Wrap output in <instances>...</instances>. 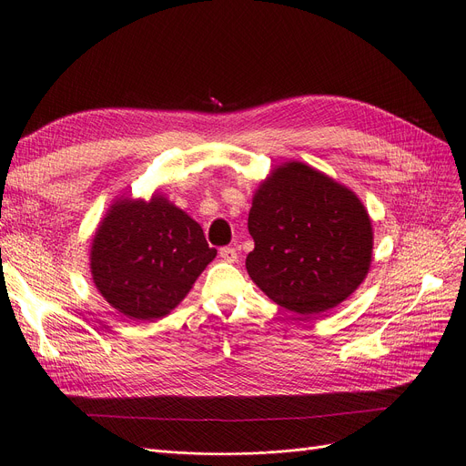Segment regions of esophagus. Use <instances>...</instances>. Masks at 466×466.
<instances>
[{
  "mask_svg": "<svg viewBox=\"0 0 466 466\" xmlns=\"http://www.w3.org/2000/svg\"><path fill=\"white\" fill-rule=\"evenodd\" d=\"M218 255H220V259L227 261V263L238 261V253H236L234 248H220V249H218Z\"/></svg>",
  "mask_w": 466,
  "mask_h": 466,
  "instance_id": "esophagus-1",
  "label": "esophagus"
}]
</instances>
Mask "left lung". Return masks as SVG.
Segmentation results:
<instances>
[{
    "mask_svg": "<svg viewBox=\"0 0 466 466\" xmlns=\"http://www.w3.org/2000/svg\"><path fill=\"white\" fill-rule=\"evenodd\" d=\"M248 228L255 242L246 259L251 280L294 313H326L369 274L372 222L365 205L305 163H284L261 182Z\"/></svg>",
    "mask_w": 466,
    "mask_h": 466,
    "instance_id": "left-lung-1",
    "label": "left lung"
}]
</instances>
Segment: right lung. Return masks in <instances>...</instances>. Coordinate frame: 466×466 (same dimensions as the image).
Wrapping results in <instances>:
<instances>
[{
  "mask_svg": "<svg viewBox=\"0 0 466 466\" xmlns=\"http://www.w3.org/2000/svg\"><path fill=\"white\" fill-rule=\"evenodd\" d=\"M215 255L192 217L153 194L111 205L92 239L90 268L113 309L146 322L168 315Z\"/></svg>",
  "mask_w": 466,
  "mask_h": 466,
  "instance_id": "1",
  "label": "right lung"
}]
</instances>
